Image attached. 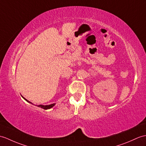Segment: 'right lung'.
I'll use <instances>...</instances> for the list:
<instances>
[{
	"instance_id": "1",
	"label": "right lung",
	"mask_w": 146,
	"mask_h": 146,
	"mask_svg": "<svg viewBox=\"0 0 146 146\" xmlns=\"http://www.w3.org/2000/svg\"><path fill=\"white\" fill-rule=\"evenodd\" d=\"M22 98H23V99H24L26 101H27V102H28V103H30V104H33L32 103L30 102V101H29L27 100V99H25V98L24 97H23L22 96ZM33 105H34V104H33ZM55 103L51 104H49V105H42V104H40V105H36V106H38V107L41 108H42V109H44V110H49V109H50V108H53L54 106H55Z\"/></svg>"
}]
</instances>
